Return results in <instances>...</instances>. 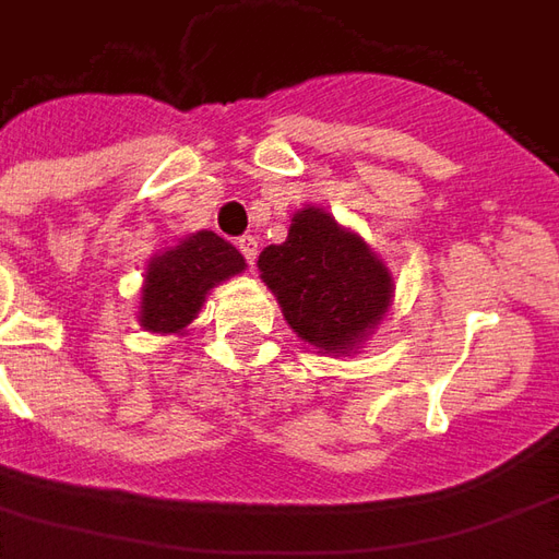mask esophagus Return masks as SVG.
<instances>
[{
    "label": "esophagus",
    "instance_id": "obj_1",
    "mask_svg": "<svg viewBox=\"0 0 559 559\" xmlns=\"http://www.w3.org/2000/svg\"><path fill=\"white\" fill-rule=\"evenodd\" d=\"M239 251H242V257L248 260V266H254V260H257V239H254V236H242V239H239Z\"/></svg>",
    "mask_w": 559,
    "mask_h": 559
}]
</instances>
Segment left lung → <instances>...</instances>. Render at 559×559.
<instances>
[{
  "label": "left lung",
  "instance_id": "8db88e82",
  "mask_svg": "<svg viewBox=\"0 0 559 559\" xmlns=\"http://www.w3.org/2000/svg\"><path fill=\"white\" fill-rule=\"evenodd\" d=\"M257 266L299 341L329 356L359 353L395 296L374 248L320 206L293 212L287 239L263 248Z\"/></svg>",
  "mask_w": 559,
  "mask_h": 559
}]
</instances>
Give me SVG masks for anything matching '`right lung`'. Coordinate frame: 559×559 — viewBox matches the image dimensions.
I'll list each match as a JSON object with an SVG mask.
<instances>
[{
    "instance_id": "obj_1",
    "label": "right lung",
    "mask_w": 559,
    "mask_h": 559,
    "mask_svg": "<svg viewBox=\"0 0 559 559\" xmlns=\"http://www.w3.org/2000/svg\"><path fill=\"white\" fill-rule=\"evenodd\" d=\"M245 272V257L218 233L197 230L148 257L138 323L155 335H185L209 290Z\"/></svg>"
}]
</instances>
